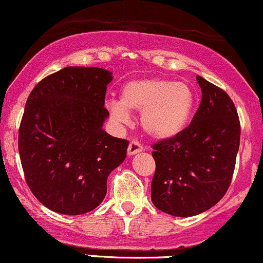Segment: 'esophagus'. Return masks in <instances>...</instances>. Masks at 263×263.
<instances>
[{"instance_id": "obj_1", "label": "esophagus", "mask_w": 263, "mask_h": 263, "mask_svg": "<svg viewBox=\"0 0 263 263\" xmlns=\"http://www.w3.org/2000/svg\"><path fill=\"white\" fill-rule=\"evenodd\" d=\"M143 149V147L141 146L140 142H137V141H131L128 145V148H127V154L129 156L135 155V154H138V152H141Z\"/></svg>"}]
</instances>
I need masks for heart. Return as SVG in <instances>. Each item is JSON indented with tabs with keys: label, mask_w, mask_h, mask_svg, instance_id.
Returning <instances> with one entry per match:
<instances>
[{
	"label": "heart",
	"mask_w": 263,
	"mask_h": 263,
	"mask_svg": "<svg viewBox=\"0 0 263 263\" xmlns=\"http://www.w3.org/2000/svg\"><path fill=\"white\" fill-rule=\"evenodd\" d=\"M195 107L190 85L163 77L134 80L121 89V100L109 101V116L117 123H128L129 111L141 112V126L156 140L176 137L186 128Z\"/></svg>",
	"instance_id": "heart-1"
}]
</instances>
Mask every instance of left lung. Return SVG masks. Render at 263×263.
I'll return each instance as SVG.
<instances>
[{
    "label": "left lung",
    "mask_w": 263,
    "mask_h": 263,
    "mask_svg": "<svg viewBox=\"0 0 263 263\" xmlns=\"http://www.w3.org/2000/svg\"><path fill=\"white\" fill-rule=\"evenodd\" d=\"M202 100L191 123L156 142L151 200L160 211L190 217L207 211L232 181L239 147L237 109L223 89L197 76Z\"/></svg>",
    "instance_id": "8db88e82"
}]
</instances>
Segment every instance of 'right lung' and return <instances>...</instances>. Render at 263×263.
I'll return each instance as SVG.
<instances>
[{
	"mask_svg": "<svg viewBox=\"0 0 263 263\" xmlns=\"http://www.w3.org/2000/svg\"><path fill=\"white\" fill-rule=\"evenodd\" d=\"M112 79L103 68L71 66L40 81L28 96L20 158L31 192L51 211L82 215L96 209L108 175L125 161L128 141L102 129Z\"/></svg>",
	"mask_w": 263,
	"mask_h": 263,
	"instance_id": "add662e5",
	"label": "right lung"
}]
</instances>
